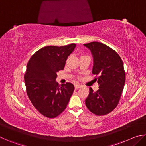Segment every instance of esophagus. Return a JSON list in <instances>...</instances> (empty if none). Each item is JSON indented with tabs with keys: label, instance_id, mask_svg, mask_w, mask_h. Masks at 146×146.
I'll return each instance as SVG.
<instances>
[{
	"label": "esophagus",
	"instance_id": "1",
	"mask_svg": "<svg viewBox=\"0 0 146 146\" xmlns=\"http://www.w3.org/2000/svg\"><path fill=\"white\" fill-rule=\"evenodd\" d=\"M81 87H82V86H81V85H79V84H75V88L76 89V90L80 88Z\"/></svg>",
	"mask_w": 146,
	"mask_h": 146
}]
</instances>
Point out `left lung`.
Returning <instances> with one entry per match:
<instances>
[{
  "instance_id": "obj_1",
  "label": "left lung",
  "mask_w": 146,
  "mask_h": 146,
  "mask_svg": "<svg viewBox=\"0 0 146 146\" xmlns=\"http://www.w3.org/2000/svg\"><path fill=\"white\" fill-rule=\"evenodd\" d=\"M84 46L91 51L93 58L92 73L99 89L90 93L86 99L89 110L98 116L107 115L117 107L125 82L123 62L118 54L110 47L98 42H92Z\"/></svg>"
}]
</instances>
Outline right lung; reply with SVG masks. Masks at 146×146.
I'll list each match as a JSON object with an SVG mask.
<instances>
[{
  "instance_id": "add662e5",
  "label": "right lung",
  "mask_w": 146,
  "mask_h": 146,
  "mask_svg": "<svg viewBox=\"0 0 146 146\" xmlns=\"http://www.w3.org/2000/svg\"><path fill=\"white\" fill-rule=\"evenodd\" d=\"M75 47V44L44 47L27 64L24 75L27 94L34 107L46 117L55 118L62 113L73 93V84L67 82L59 87L56 78Z\"/></svg>"
}]
</instances>
